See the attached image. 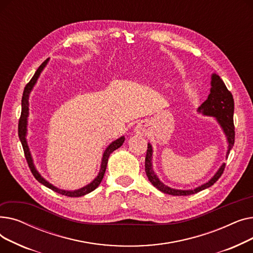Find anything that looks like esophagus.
Segmentation results:
<instances>
[{
  "label": "esophagus",
  "instance_id": "1",
  "mask_svg": "<svg viewBox=\"0 0 253 253\" xmlns=\"http://www.w3.org/2000/svg\"><path fill=\"white\" fill-rule=\"evenodd\" d=\"M136 130H137V133H143V132H144V129L142 127H140V126L137 127Z\"/></svg>",
  "mask_w": 253,
  "mask_h": 253
}]
</instances>
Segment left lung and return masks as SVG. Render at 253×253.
<instances>
[{"label":"left lung","instance_id":"8db88e82","mask_svg":"<svg viewBox=\"0 0 253 253\" xmlns=\"http://www.w3.org/2000/svg\"><path fill=\"white\" fill-rule=\"evenodd\" d=\"M211 88L210 93L207 99L198 108L197 112L199 114H202L204 116L213 117L216 122L219 124L220 128L222 129L223 133L227 137L228 142V150L225 158H228L230 151L233 149V145L235 142V127H234V99L232 93L225 87L224 83L220 77L216 74L211 75ZM225 164L223 163L216 173L212 176L207 182L199 185L194 190H176L172 189L165 183H163L160 178L157 176L155 171L153 169V147L151 143H148V151L147 156H145V173L149 180L152 182L154 187H156L159 191H161L164 194L173 195V196H188L193 195L200 191H203L212 184H214L218 178L221 176L222 172L224 170Z\"/></svg>","mask_w":253,"mask_h":253}]
</instances>
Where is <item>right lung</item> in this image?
I'll return each instance as SVG.
<instances>
[{
	"mask_svg": "<svg viewBox=\"0 0 253 253\" xmlns=\"http://www.w3.org/2000/svg\"><path fill=\"white\" fill-rule=\"evenodd\" d=\"M48 60H45L41 65L39 66V69L37 70V72L35 73L34 77L32 78L31 81L29 82V84L25 86L24 88V91H23V95H22V99H21V116H20V119H19V123H18V136H19V139L21 141V144H22V148H23V151H24V155H25V159L26 161H28V164L30 166V169L32 171L33 175L35 176V178L39 181L41 182L42 184H44L45 187L51 189L52 191H54L58 194H61V195H64V196H68V197H82L84 195H87L89 193H91L92 191H94L98 185L100 184L102 178H103V175L105 173V169H106V165H108V160L110 158V155L117 149H119L121 145L124 143L125 141V137L124 136H121L119 137L118 139L114 140L113 142H111L108 148L105 149V151L103 152V155H102V159H101V165H100V169H99V172L97 176L93 179L90 183H88L87 185H85V187L79 189V190H75V191H68V190H62V189H59L57 187H55V185H53L52 183H50L48 180H46L41 174H40V172L37 170L35 164H34V160H33V157H32V154H31V151H30V148H29V144H28V140H26V134H28V118H29V98H30V94L31 92L34 88V86L36 85L38 79L40 77V75H41V73L43 72V70L45 69V66L47 65L48 63Z\"/></svg>",
	"mask_w": 253,
	"mask_h": 253,
	"instance_id": "1",
	"label": "right lung"
}]
</instances>
